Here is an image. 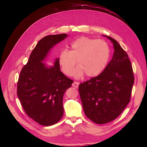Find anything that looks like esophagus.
Wrapping results in <instances>:
<instances>
[{"mask_svg":"<svg viewBox=\"0 0 147 147\" xmlns=\"http://www.w3.org/2000/svg\"><path fill=\"white\" fill-rule=\"evenodd\" d=\"M79 84H80V83H79L78 82H77V81H74V82L72 84V86H73V87H75L76 88H78Z\"/></svg>","mask_w":147,"mask_h":147,"instance_id":"1","label":"esophagus"}]
</instances>
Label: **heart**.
<instances>
[{
	"label": "heart",
	"mask_w": 147,
	"mask_h": 147,
	"mask_svg": "<svg viewBox=\"0 0 147 147\" xmlns=\"http://www.w3.org/2000/svg\"><path fill=\"white\" fill-rule=\"evenodd\" d=\"M110 57V49L102 39L82 36L71 44L70 50H63L58 57L59 64L63 73L71 76L74 70L76 77L86 74L88 77L99 75L106 68Z\"/></svg>",
	"instance_id": "b5f03b06"
}]
</instances>
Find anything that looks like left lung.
<instances>
[{"label": "left lung", "mask_w": 147, "mask_h": 147, "mask_svg": "<svg viewBox=\"0 0 147 147\" xmlns=\"http://www.w3.org/2000/svg\"><path fill=\"white\" fill-rule=\"evenodd\" d=\"M106 36L113 44L112 60L99 75L78 87L86 116L100 124L115 120L123 112L130 101L134 82L128 55L115 39Z\"/></svg>", "instance_id": "obj_1"}]
</instances>
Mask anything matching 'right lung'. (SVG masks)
<instances>
[{"mask_svg":"<svg viewBox=\"0 0 147 147\" xmlns=\"http://www.w3.org/2000/svg\"><path fill=\"white\" fill-rule=\"evenodd\" d=\"M67 34L47 35L39 40L20 72L17 96L26 114L40 125L49 126L63 115V98L74 82L60 71L57 59L48 68L42 62L49 50Z\"/></svg>","mask_w":147,"mask_h":147,"instance_id":"obj_1","label":"right lung"}]
</instances>
